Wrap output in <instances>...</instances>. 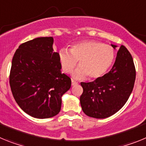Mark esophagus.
Segmentation results:
<instances>
[{"label":"esophagus","instance_id":"34e87169","mask_svg":"<svg viewBox=\"0 0 146 146\" xmlns=\"http://www.w3.org/2000/svg\"><path fill=\"white\" fill-rule=\"evenodd\" d=\"M77 85V82H76L75 81L72 80V86H75Z\"/></svg>","mask_w":146,"mask_h":146}]
</instances>
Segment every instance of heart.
Listing matches in <instances>:
<instances>
[{
	"instance_id": "b5f03b06",
	"label": "heart",
	"mask_w": 146,
	"mask_h": 146,
	"mask_svg": "<svg viewBox=\"0 0 146 146\" xmlns=\"http://www.w3.org/2000/svg\"><path fill=\"white\" fill-rule=\"evenodd\" d=\"M62 70L69 73L78 61L79 67L72 73L75 80H82L88 76L90 80L102 77L113 64L115 52L110 45L96 41L87 40L73 45L70 52L62 49L58 52Z\"/></svg>"
}]
</instances>
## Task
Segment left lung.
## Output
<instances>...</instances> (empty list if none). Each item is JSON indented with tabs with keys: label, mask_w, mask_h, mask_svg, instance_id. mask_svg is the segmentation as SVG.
I'll return each instance as SVG.
<instances>
[{
	"label": "left lung",
	"mask_w": 146,
	"mask_h": 146,
	"mask_svg": "<svg viewBox=\"0 0 146 146\" xmlns=\"http://www.w3.org/2000/svg\"><path fill=\"white\" fill-rule=\"evenodd\" d=\"M115 50L118 46L111 44ZM135 68L131 54L121 45L113 68L91 82H81L82 111L88 116L106 118L121 110L128 100L135 81Z\"/></svg>",
	"instance_id": "8db88e82"
}]
</instances>
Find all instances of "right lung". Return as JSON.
<instances>
[{
  "label": "right lung",
  "instance_id": "1",
  "mask_svg": "<svg viewBox=\"0 0 146 146\" xmlns=\"http://www.w3.org/2000/svg\"><path fill=\"white\" fill-rule=\"evenodd\" d=\"M53 42L52 37H39L22 44L11 62L13 96L23 111L39 119L58 114L62 96L71 88V79L60 72Z\"/></svg>",
  "mask_w": 146,
  "mask_h": 146
}]
</instances>
